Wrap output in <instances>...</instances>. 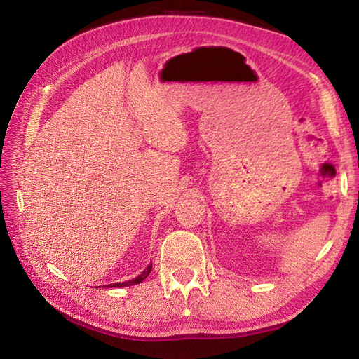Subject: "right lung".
I'll use <instances>...</instances> for the list:
<instances>
[{
  "mask_svg": "<svg viewBox=\"0 0 359 359\" xmlns=\"http://www.w3.org/2000/svg\"><path fill=\"white\" fill-rule=\"evenodd\" d=\"M151 270H152V264H149L147 269H144L143 271H142V274H139V276L137 278H134V279H131V280H126V282H117V284H109V285H106L108 288H114V287H129V285H135V284H140L142 280H144L148 278V274L151 273Z\"/></svg>",
  "mask_w": 359,
  "mask_h": 359,
  "instance_id": "right-lung-1",
  "label": "right lung"
}]
</instances>
